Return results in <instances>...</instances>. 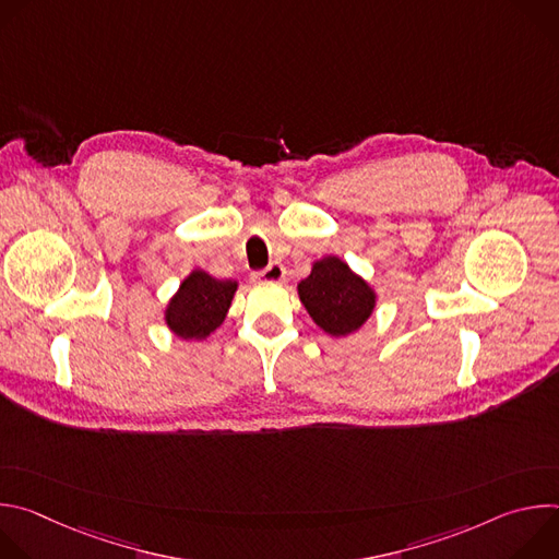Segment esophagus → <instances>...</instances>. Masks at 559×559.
Listing matches in <instances>:
<instances>
[{
	"label": "esophagus",
	"instance_id": "1",
	"mask_svg": "<svg viewBox=\"0 0 559 559\" xmlns=\"http://www.w3.org/2000/svg\"><path fill=\"white\" fill-rule=\"evenodd\" d=\"M252 278L259 283H281L285 278V267L281 263H270L265 270L257 272Z\"/></svg>",
	"mask_w": 559,
	"mask_h": 559
}]
</instances>
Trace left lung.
<instances>
[{
	"mask_svg": "<svg viewBox=\"0 0 559 559\" xmlns=\"http://www.w3.org/2000/svg\"><path fill=\"white\" fill-rule=\"evenodd\" d=\"M298 296L313 323L332 336L356 332L376 305L369 285L336 257L313 263L311 274L298 283Z\"/></svg>",
	"mask_w": 559,
	"mask_h": 559,
	"instance_id": "1",
	"label": "left lung"
}]
</instances>
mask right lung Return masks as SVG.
<instances>
[{"label": "right lung", "instance_id": "add662e5", "mask_svg": "<svg viewBox=\"0 0 559 559\" xmlns=\"http://www.w3.org/2000/svg\"><path fill=\"white\" fill-rule=\"evenodd\" d=\"M234 292L236 281H218L201 270L192 272L166 309L168 328L186 341L210 336L223 323Z\"/></svg>", "mask_w": 559, "mask_h": 559}]
</instances>
